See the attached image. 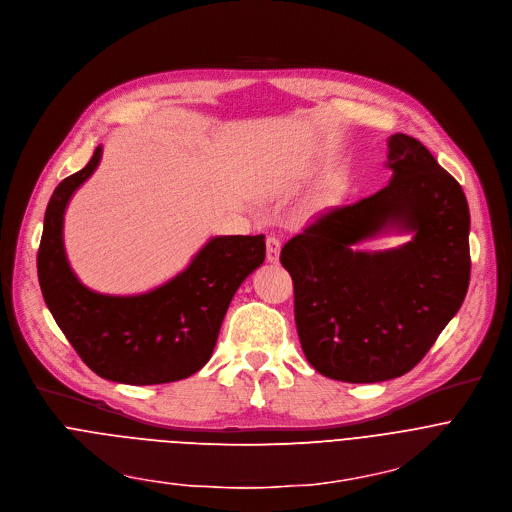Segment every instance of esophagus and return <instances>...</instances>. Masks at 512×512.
<instances>
[{"label":"esophagus","mask_w":512,"mask_h":512,"mask_svg":"<svg viewBox=\"0 0 512 512\" xmlns=\"http://www.w3.org/2000/svg\"><path fill=\"white\" fill-rule=\"evenodd\" d=\"M278 256H280V240L274 236H268L266 238V260L274 264V262H278Z\"/></svg>","instance_id":"obj_1"}]
</instances>
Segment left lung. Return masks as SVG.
<instances>
[{"label": "left lung", "instance_id": "obj_1", "mask_svg": "<svg viewBox=\"0 0 512 512\" xmlns=\"http://www.w3.org/2000/svg\"><path fill=\"white\" fill-rule=\"evenodd\" d=\"M390 183L321 213L289 240L295 321L309 364L342 382H382L413 370L453 319L470 285V209L460 183L407 134L388 140ZM411 233L399 249L353 246Z\"/></svg>", "mask_w": 512, "mask_h": 512}]
</instances>
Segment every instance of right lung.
Masks as SVG:
<instances>
[{"label":"right lung","mask_w":512,"mask_h":512,"mask_svg":"<svg viewBox=\"0 0 512 512\" xmlns=\"http://www.w3.org/2000/svg\"><path fill=\"white\" fill-rule=\"evenodd\" d=\"M97 146L79 173L54 189L38 250L42 297L81 360L101 378L132 386L189 378L211 358L221 321L242 282L264 262V236H215L164 285L140 295L91 291L65 252V211L95 173Z\"/></svg>","instance_id":"add662e5"}]
</instances>
